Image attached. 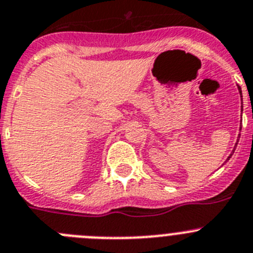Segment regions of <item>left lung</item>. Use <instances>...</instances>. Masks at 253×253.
<instances>
[{"label": "left lung", "mask_w": 253, "mask_h": 253, "mask_svg": "<svg viewBox=\"0 0 253 253\" xmlns=\"http://www.w3.org/2000/svg\"><path fill=\"white\" fill-rule=\"evenodd\" d=\"M238 91H240V93H241V87H238ZM241 94H242V93H241ZM241 97H242V96H241ZM240 128H241V127H240ZM237 142H238V141H237ZM236 146H237V143H236ZM236 146H235V148H233V150H232V153H231V155L228 156V157H227V160H226V161H228V160L231 159V156L233 155V152H235V150H236Z\"/></svg>", "instance_id": "left-lung-1"}]
</instances>
